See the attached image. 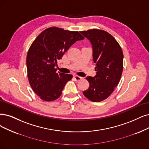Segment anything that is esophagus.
<instances>
[{
  "mask_svg": "<svg viewBox=\"0 0 149 149\" xmlns=\"http://www.w3.org/2000/svg\"><path fill=\"white\" fill-rule=\"evenodd\" d=\"M74 78L75 79V80L76 81H79L82 79V77H81L78 76V75H74Z\"/></svg>",
  "mask_w": 149,
  "mask_h": 149,
  "instance_id": "34e87169",
  "label": "esophagus"
}]
</instances>
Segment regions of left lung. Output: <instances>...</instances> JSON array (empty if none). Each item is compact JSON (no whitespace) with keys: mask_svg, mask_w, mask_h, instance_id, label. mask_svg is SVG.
Masks as SVG:
<instances>
[{"mask_svg":"<svg viewBox=\"0 0 149 149\" xmlns=\"http://www.w3.org/2000/svg\"><path fill=\"white\" fill-rule=\"evenodd\" d=\"M80 33L91 43L96 71L95 77H86L90 86L83 94L93 102H100L111 95L119 83L123 68L122 49L105 31L93 29Z\"/></svg>","mask_w":149,"mask_h":149,"instance_id":"8db88e82","label":"left lung"}]
</instances>
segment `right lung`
Returning <instances> with one entry per match:
<instances>
[{
	"label": "right lung",
	"mask_w": 149,
	"mask_h": 149,
	"mask_svg": "<svg viewBox=\"0 0 149 149\" xmlns=\"http://www.w3.org/2000/svg\"><path fill=\"white\" fill-rule=\"evenodd\" d=\"M84 39L77 31L56 27L46 29L31 45L26 58L27 77L32 90L45 101H52L61 95L72 75L56 72L58 61L70 47Z\"/></svg>",
	"instance_id": "right-lung-1"
}]
</instances>
